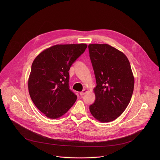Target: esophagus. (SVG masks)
<instances>
[{
    "mask_svg": "<svg viewBox=\"0 0 160 160\" xmlns=\"http://www.w3.org/2000/svg\"><path fill=\"white\" fill-rule=\"evenodd\" d=\"M87 92H88V90H87L86 89H84V90H83L82 91V92H80V96H83V95H85Z\"/></svg>",
    "mask_w": 160,
    "mask_h": 160,
    "instance_id": "esophagus-1",
    "label": "esophagus"
}]
</instances>
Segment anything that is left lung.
<instances>
[{
	"mask_svg": "<svg viewBox=\"0 0 160 160\" xmlns=\"http://www.w3.org/2000/svg\"><path fill=\"white\" fill-rule=\"evenodd\" d=\"M88 51L97 84L89 109L99 122H112L125 110L133 92L130 64L122 52L106 43L89 44Z\"/></svg>",
	"mask_w": 160,
	"mask_h": 160,
	"instance_id": "left-lung-1",
	"label": "left lung"
}]
</instances>
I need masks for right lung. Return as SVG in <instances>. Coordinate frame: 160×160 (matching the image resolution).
<instances>
[{"label":"right lung","mask_w":160,"mask_h":160,"mask_svg":"<svg viewBox=\"0 0 160 160\" xmlns=\"http://www.w3.org/2000/svg\"><path fill=\"white\" fill-rule=\"evenodd\" d=\"M87 45L58 44L41 52L34 59L28 80L30 98L45 116L58 118L69 110L77 96L69 88L72 64Z\"/></svg>","instance_id":"obj_1"}]
</instances>
